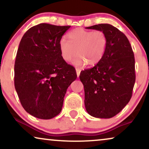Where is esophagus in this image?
<instances>
[{
	"label": "esophagus",
	"instance_id": "obj_1",
	"mask_svg": "<svg viewBox=\"0 0 149 149\" xmlns=\"http://www.w3.org/2000/svg\"><path fill=\"white\" fill-rule=\"evenodd\" d=\"M76 72H77V77H79V75H80V73H81V70H79V68H76Z\"/></svg>",
	"mask_w": 149,
	"mask_h": 149
}]
</instances>
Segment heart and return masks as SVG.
Returning a JSON list of instances; mask_svg holds the SVG:
<instances>
[{
    "mask_svg": "<svg viewBox=\"0 0 149 149\" xmlns=\"http://www.w3.org/2000/svg\"><path fill=\"white\" fill-rule=\"evenodd\" d=\"M68 40L62 38L59 42V49L63 60L70 62L78 55L73 64L82 67L86 64L95 66L104 56L108 45L107 34L102 30L91 31L76 28L67 34Z\"/></svg>",
    "mask_w": 149,
    "mask_h": 149,
    "instance_id": "1",
    "label": "heart"
}]
</instances>
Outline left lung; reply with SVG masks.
<instances>
[{"mask_svg":"<svg viewBox=\"0 0 149 149\" xmlns=\"http://www.w3.org/2000/svg\"><path fill=\"white\" fill-rule=\"evenodd\" d=\"M87 29L102 30L108 45L103 58L93 68L81 71L87 113L109 119L117 115L131 99L136 81L135 59L127 38L117 28L100 24Z\"/></svg>","mask_w":149,"mask_h":149,"instance_id":"8db88e82","label":"left lung"}]
</instances>
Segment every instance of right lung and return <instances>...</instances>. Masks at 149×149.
<instances>
[{
  "mask_svg": "<svg viewBox=\"0 0 149 149\" xmlns=\"http://www.w3.org/2000/svg\"><path fill=\"white\" fill-rule=\"evenodd\" d=\"M70 26L42 23L22 38L14 66V84L22 107L34 117L50 119L62 111L64 97L77 79L62 58L59 42Z\"/></svg>",
  "mask_w": 149,
  "mask_h": 149,
  "instance_id": "1",
  "label": "right lung"
}]
</instances>
